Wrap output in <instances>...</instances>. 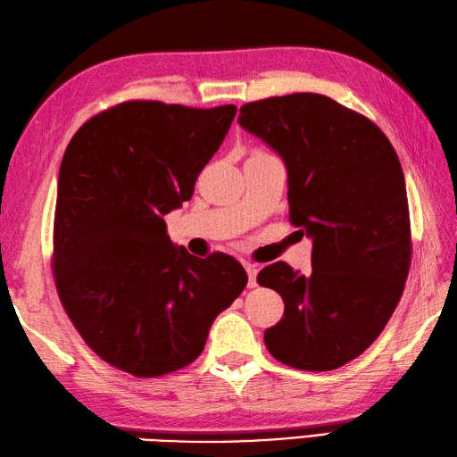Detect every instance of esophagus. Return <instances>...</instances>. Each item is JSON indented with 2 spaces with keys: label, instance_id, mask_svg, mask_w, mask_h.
Returning <instances> with one entry per match:
<instances>
[{
  "label": "esophagus",
  "instance_id": "1",
  "mask_svg": "<svg viewBox=\"0 0 457 457\" xmlns=\"http://www.w3.org/2000/svg\"><path fill=\"white\" fill-rule=\"evenodd\" d=\"M245 268H246V273H248V286H250V287H256V276H258V266H256V263H250V262H245Z\"/></svg>",
  "mask_w": 457,
  "mask_h": 457
}]
</instances>
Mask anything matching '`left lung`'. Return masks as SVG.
Returning a JSON list of instances; mask_svg holds the SVG:
<instances>
[{"mask_svg":"<svg viewBox=\"0 0 457 457\" xmlns=\"http://www.w3.org/2000/svg\"><path fill=\"white\" fill-rule=\"evenodd\" d=\"M238 123L286 162L289 220L312 240L309 276L286 262L258 273L286 303L263 342L286 366L337 370L379 337L409 276L399 156L368 117L320 94L252 101Z\"/></svg>","mask_w":457,"mask_h":457,"instance_id":"left-lung-1","label":"left lung"}]
</instances>
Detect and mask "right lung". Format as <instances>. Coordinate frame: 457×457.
I'll list each match as a JSON object with an SVG mask.
<instances>
[{
    "instance_id": "obj_1",
    "label": "right lung",
    "mask_w": 457,
    "mask_h": 457,
    "mask_svg": "<svg viewBox=\"0 0 457 457\" xmlns=\"http://www.w3.org/2000/svg\"><path fill=\"white\" fill-rule=\"evenodd\" d=\"M235 105L125 101L78 129L58 174L53 271L76 330L137 378L189 366L248 276L217 252L174 246L164 215L194 195Z\"/></svg>"
}]
</instances>
